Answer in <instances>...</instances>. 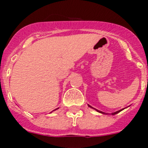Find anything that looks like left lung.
<instances>
[{
	"mask_svg": "<svg viewBox=\"0 0 148 148\" xmlns=\"http://www.w3.org/2000/svg\"><path fill=\"white\" fill-rule=\"evenodd\" d=\"M88 106H89V107H91V108H93V107H92V106H90V105H88ZM94 109V108H93ZM124 110V109H122V110H119V111H117V112H112V115H115V114H117V113H119V112H120L121 111H122V110ZM95 110L97 112H100V113H102V114H105V112H101V111H99V110H96L95 109Z\"/></svg>",
	"mask_w": 148,
	"mask_h": 148,
	"instance_id": "8db88e82",
	"label": "left lung"
}]
</instances>
